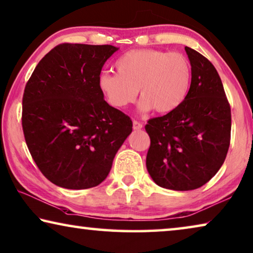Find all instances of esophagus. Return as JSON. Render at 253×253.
<instances>
[{"label": "esophagus", "mask_w": 253, "mask_h": 253, "mask_svg": "<svg viewBox=\"0 0 253 253\" xmlns=\"http://www.w3.org/2000/svg\"><path fill=\"white\" fill-rule=\"evenodd\" d=\"M142 127H143V125L139 122H137V120H134L133 122V128L134 129H136V130H138V129H142Z\"/></svg>", "instance_id": "obj_1"}]
</instances>
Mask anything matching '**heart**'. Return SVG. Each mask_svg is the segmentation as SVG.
Instances as JSON below:
<instances>
[{"label":"heart","instance_id":"1","mask_svg":"<svg viewBox=\"0 0 253 253\" xmlns=\"http://www.w3.org/2000/svg\"><path fill=\"white\" fill-rule=\"evenodd\" d=\"M115 66L117 73L105 71L98 78L100 91L115 108L133 103L139 90L141 111L154 108L159 114H168L182 105L190 89V63L178 51L130 50Z\"/></svg>","mask_w":253,"mask_h":253}]
</instances>
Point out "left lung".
<instances>
[{
    "label": "left lung",
    "instance_id": "8db88e82",
    "mask_svg": "<svg viewBox=\"0 0 253 253\" xmlns=\"http://www.w3.org/2000/svg\"><path fill=\"white\" fill-rule=\"evenodd\" d=\"M184 49L191 65L187 98L145 126L148 173L158 186L179 191L210 181L225 161L231 139V107L217 71L198 51Z\"/></svg>",
    "mask_w": 253,
    "mask_h": 253
}]
</instances>
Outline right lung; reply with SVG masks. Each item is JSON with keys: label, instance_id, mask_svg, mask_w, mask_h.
I'll return each instance as SVG.
<instances>
[{"label": "right lung", "instance_id": "right-lung-1", "mask_svg": "<svg viewBox=\"0 0 253 253\" xmlns=\"http://www.w3.org/2000/svg\"><path fill=\"white\" fill-rule=\"evenodd\" d=\"M118 48L61 43L43 56L27 82L22 129L34 161L66 189L98 186L133 130L127 115L108 105L98 78Z\"/></svg>", "mask_w": 253, "mask_h": 253}]
</instances>
